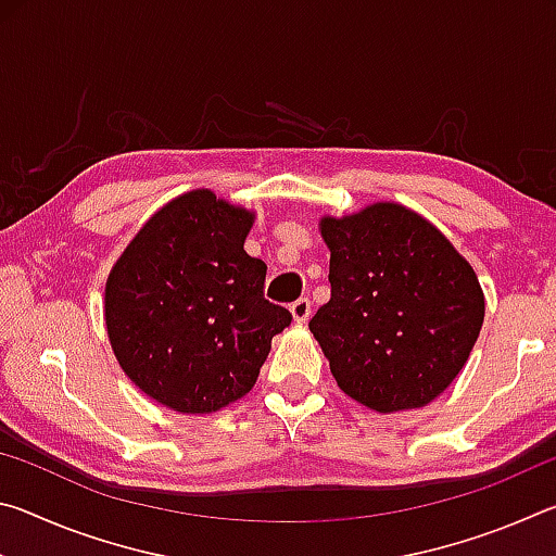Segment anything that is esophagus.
Instances as JSON below:
<instances>
[{"instance_id": "34e87169", "label": "esophagus", "mask_w": 556, "mask_h": 556, "mask_svg": "<svg viewBox=\"0 0 556 556\" xmlns=\"http://www.w3.org/2000/svg\"><path fill=\"white\" fill-rule=\"evenodd\" d=\"M289 312H291V316H294V321L296 324H304L308 316H312V299L308 296H301V299H296L294 304L289 306Z\"/></svg>"}]
</instances>
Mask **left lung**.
<instances>
[{"instance_id": "8db88e82", "label": "left lung", "mask_w": 556, "mask_h": 556, "mask_svg": "<svg viewBox=\"0 0 556 556\" xmlns=\"http://www.w3.org/2000/svg\"><path fill=\"white\" fill-rule=\"evenodd\" d=\"M331 299L308 328L345 394L375 412L425 407L464 368L483 326L476 271L421 215L375 203L324 218Z\"/></svg>"}]
</instances>
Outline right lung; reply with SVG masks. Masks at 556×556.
Returning a JSON list of instances; mask_svg holds the SVG:
<instances>
[{"instance_id":"obj_1","label":"right lung","mask_w":556,"mask_h":556,"mask_svg":"<svg viewBox=\"0 0 556 556\" xmlns=\"http://www.w3.org/2000/svg\"><path fill=\"white\" fill-rule=\"evenodd\" d=\"M252 215L191 191L129 242L105 287V324L127 378L176 412L205 414L257 382L289 308L265 299L267 265L244 252Z\"/></svg>"}]
</instances>
